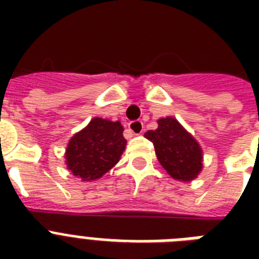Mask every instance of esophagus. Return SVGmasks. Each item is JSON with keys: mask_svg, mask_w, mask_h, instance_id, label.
<instances>
[{"mask_svg": "<svg viewBox=\"0 0 259 259\" xmlns=\"http://www.w3.org/2000/svg\"><path fill=\"white\" fill-rule=\"evenodd\" d=\"M129 132L133 134H141L144 132V125L141 121H133L129 123Z\"/></svg>", "mask_w": 259, "mask_h": 259, "instance_id": "esophagus-1", "label": "esophagus"}]
</instances>
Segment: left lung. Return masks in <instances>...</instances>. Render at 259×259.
<instances>
[{
	"label": "left lung",
	"mask_w": 259,
	"mask_h": 259,
	"mask_svg": "<svg viewBox=\"0 0 259 259\" xmlns=\"http://www.w3.org/2000/svg\"><path fill=\"white\" fill-rule=\"evenodd\" d=\"M145 137L153 142L158 161L173 179L193 180L203 168L200 146L175 118L158 119L157 129Z\"/></svg>",
	"instance_id": "obj_1"
}]
</instances>
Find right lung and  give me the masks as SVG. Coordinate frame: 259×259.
<instances>
[{
	"instance_id": "obj_1",
	"label": "right lung",
	"mask_w": 259,
	"mask_h": 259,
	"mask_svg": "<svg viewBox=\"0 0 259 259\" xmlns=\"http://www.w3.org/2000/svg\"><path fill=\"white\" fill-rule=\"evenodd\" d=\"M121 122L94 118L87 127L71 138L66 152V164L82 180H95L109 172L125 149Z\"/></svg>"
}]
</instances>
